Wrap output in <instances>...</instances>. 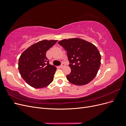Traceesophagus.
<instances>
[{
  "label": "esophagus",
  "instance_id": "esophagus-1",
  "mask_svg": "<svg viewBox=\"0 0 126 126\" xmlns=\"http://www.w3.org/2000/svg\"><path fill=\"white\" fill-rule=\"evenodd\" d=\"M64 66H65V64H64V63H62V64H61V65L59 66V67H60V68H63Z\"/></svg>",
  "mask_w": 126,
  "mask_h": 126
}]
</instances>
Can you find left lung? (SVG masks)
<instances>
[{"label": "left lung", "mask_w": 126, "mask_h": 126, "mask_svg": "<svg viewBox=\"0 0 126 126\" xmlns=\"http://www.w3.org/2000/svg\"><path fill=\"white\" fill-rule=\"evenodd\" d=\"M58 44L67 51L71 72L67 75L72 84L85 85L96 77L101 64V55L97 47L80 38L63 39Z\"/></svg>", "instance_id": "1"}]
</instances>
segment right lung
Wrapping results in <instances>:
<instances>
[{"mask_svg":"<svg viewBox=\"0 0 126 126\" xmlns=\"http://www.w3.org/2000/svg\"><path fill=\"white\" fill-rule=\"evenodd\" d=\"M57 40H44L32 45L22 53L18 69L24 80L33 88L48 86L54 80L56 67L49 64L46 52Z\"/></svg>","mask_w":126,"mask_h":126,"instance_id":"obj_1","label":"right lung"}]
</instances>
